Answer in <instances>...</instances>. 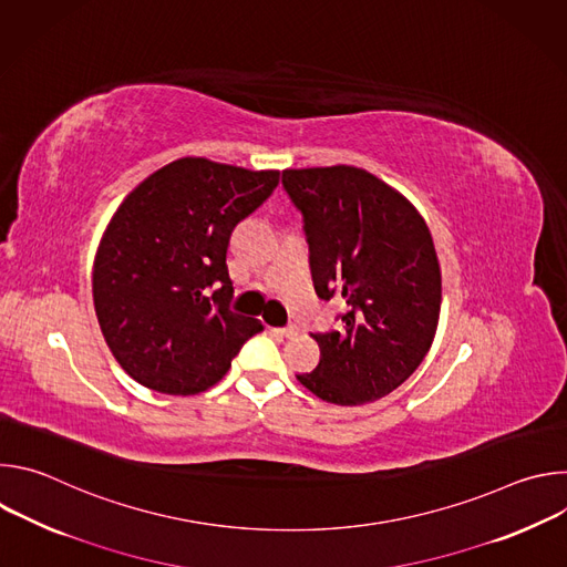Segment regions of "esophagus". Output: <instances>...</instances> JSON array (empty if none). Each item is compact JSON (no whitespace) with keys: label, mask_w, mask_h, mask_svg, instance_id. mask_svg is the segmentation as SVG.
Wrapping results in <instances>:
<instances>
[{"label":"esophagus","mask_w":567,"mask_h":567,"mask_svg":"<svg viewBox=\"0 0 567 567\" xmlns=\"http://www.w3.org/2000/svg\"><path fill=\"white\" fill-rule=\"evenodd\" d=\"M298 332H300V330H298L296 326H287V328H282V330H280V334H282V337H287V339L298 337Z\"/></svg>","instance_id":"esophagus-1"}]
</instances>
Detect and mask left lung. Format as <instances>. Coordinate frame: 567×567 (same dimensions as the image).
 I'll return each instance as SVG.
<instances>
[{
    "mask_svg": "<svg viewBox=\"0 0 567 567\" xmlns=\"http://www.w3.org/2000/svg\"><path fill=\"white\" fill-rule=\"evenodd\" d=\"M302 213L318 298H343L341 328L311 334L320 361L298 381L318 399L361 406L390 394L435 339L442 274L417 208L354 166L282 171Z\"/></svg>",
    "mask_w": 567,
    "mask_h": 567,
    "instance_id": "obj_1",
    "label": "left lung"
}]
</instances>
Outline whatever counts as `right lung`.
<instances>
[{"mask_svg": "<svg viewBox=\"0 0 567 567\" xmlns=\"http://www.w3.org/2000/svg\"><path fill=\"white\" fill-rule=\"evenodd\" d=\"M278 182V171L184 156L123 199L103 233L92 285L105 343L134 381L166 394L204 392L265 330L228 307L226 254L235 226Z\"/></svg>", "mask_w": 567, "mask_h": 567, "instance_id": "add662e5", "label": "right lung"}]
</instances>
